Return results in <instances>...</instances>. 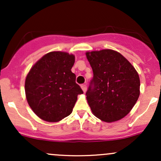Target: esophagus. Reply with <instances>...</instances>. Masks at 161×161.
<instances>
[{"mask_svg":"<svg viewBox=\"0 0 161 161\" xmlns=\"http://www.w3.org/2000/svg\"><path fill=\"white\" fill-rule=\"evenodd\" d=\"M81 88H82V91L84 92H86V90H87V86H86V85H82V86H81Z\"/></svg>","mask_w":161,"mask_h":161,"instance_id":"esophagus-1","label":"esophagus"}]
</instances>
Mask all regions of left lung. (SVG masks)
Instances as JSON below:
<instances>
[{"mask_svg":"<svg viewBox=\"0 0 161 161\" xmlns=\"http://www.w3.org/2000/svg\"><path fill=\"white\" fill-rule=\"evenodd\" d=\"M93 79L86 98L93 114L101 120L117 121L131 111L140 95V79L134 66L110 49L86 52Z\"/></svg>","mask_w":161,"mask_h":161,"instance_id":"1","label":"left lung"}]
</instances>
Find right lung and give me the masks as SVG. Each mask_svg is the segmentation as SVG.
<instances>
[{
	"instance_id": "add662e5",
	"label": "right lung",
	"mask_w": 161,
	"mask_h": 161,
	"mask_svg": "<svg viewBox=\"0 0 161 161\" xmlns=\"http://www.w3.org/2000/svg\"><path fill=\"white\" fill-rule=\"evenodd\" d=\"M75 56L52 51L31 68L25 82L26 99L33 112L47 122H58L73 111L78 95L83 94L71 69Z\"/></svg>"
}]
</instances>
